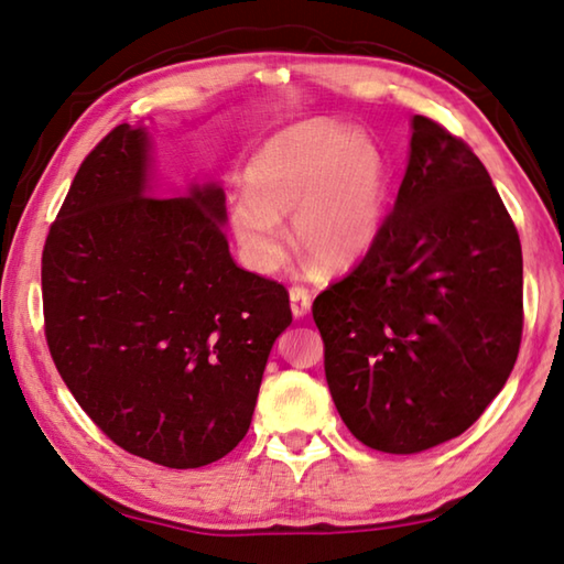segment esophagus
I'll use <instances>...</instances> for the list:
<instances>
[{
  "instance_id": "esophagus-1",
  "label": "esophagus",
  "mask_w": 564,
  "mask_h": 564,
  "mask_svg": "<svg viewBox=\"0 0 564 564\" xmlns=\"http://www.w3.org/2000/svg\"><path fill=\"white\" fill-rule=\"evenodd\" d=\"M289 295H291V311H293V316H295V318H303L305 313L311 311V293L305 291V289H301V285H295V289L289 291Z\"/></svg>"
}]
</instances>
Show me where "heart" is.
I'll use <instances>...</instances> for the list:
<instances>
[{"label": "heart", "instance_id": "b5f03b06", "mask_svg": "<svg viewBox=\"0 0 564 564\" xmlns=\"http://www.w3.org/2000/svg\"><path fill=\"white\" fill-rule=\"evenodd\" d=\"M388 188V161L368 133L303 121L256 151L246 194L228 208V228L248 269L269 273L285 253L281 218H291L295 251L343 273L378 243Z\"/></svg>", "mask_w": 564, "mask_h": 564}]
</instances>
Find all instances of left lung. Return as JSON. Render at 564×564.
Returning <instances> with one entry per match:
<instances>
[{"mask_svg": "<svg viewBox=\"0 0 564 564\" xmlns=\"http://www.w3.org/2000/svg\"><path fill=\"white\" fill-rule=\"evenodd\" d=\"M403 184L378 243L313 303L343 423L380 453L465 433L508 383L522 338V248L482 161L410 119Z\"/></svg>", "mask_w": 564, "mask_h": 564, "instance_id": "left-lung-1", "label": "left lung"}]
</instances>
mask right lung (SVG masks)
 <instances>
[{"mask_svg": "<svg viewBox=\"0 0 564 564\" xmlns=\"http://www.w3.org/2000/svg\"><path fill=\"white\" fill-rule=\"evenodd\" d=\"M151 149L119 123L76 171L42 253L44 330L101 433L188 470L243 441L293 316L281 283L234 263L218 181L156 196Z\"/></svg>", "mask_w": 564, "mask_h": 564, "instance_id": "right-lung-1", "label": "right lung"}]
</instances>
